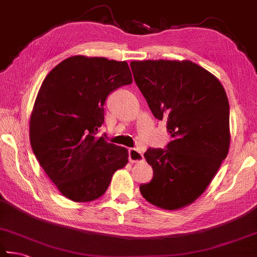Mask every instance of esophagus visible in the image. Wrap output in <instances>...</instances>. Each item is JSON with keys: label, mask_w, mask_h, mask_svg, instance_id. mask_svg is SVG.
<instances>
[{"label": "esophagus", "mask_w": 257, "mask_h": 257, "mask_svg": "<svg viewBox=\"0 0 257 257\" xmlns=\"http://www.w3.org/2000/svg\"><path fill=\"white\" fill-rule=\"evenodd\" d=\"M128 158L130 163H138L144 161V155L141 151L136 148L128 149Z\"/></svg>", "instance_id": "esophagus-1"}]
</instances>
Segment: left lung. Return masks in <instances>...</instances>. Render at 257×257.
Listing matches in <instances>:
<instances>
[{
    "mask_svg": "<svg viewBox=\"0 0 257 257\" xmlns=\"http://www.w3.org/2000/svg\"><path fill=\"white\" fill-rule=\"evenodd\" d=\"M135 82L172 141L144 154L153 179L139 186L154 206L175 210L207 189L229 148V103L221 83L189 60L132 62Z\"/></svg>",
    "mask_w": 257,
    "mask_h": 257,
    "instance_id": "8db88e82",
    "label": "left lung"
}]
</instances>
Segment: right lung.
<instances>
[{"instance_id": "add662e5", "label": "right lung", "mask_w": 257, "mask_h": 257, "mask_svg": "<svg viewBox=\"0 0 257 257\" xmlns=\"http://www.w3.org/2000/svg\"><path fill=\"white\" fill-rule=\"evenodd\" d=\"M133 83L125 62L73 56L50 71L30 118V143L46 174L64 197L87 202L100 198L128 151L96 138L111 92Z\"/></svg>"}]
</instances>
